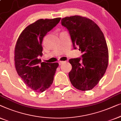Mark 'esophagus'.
<instances>
[{
	"instance_id": "34e87169",
	"label": "esophagus",
	"mask_w": 121,
	"mask_h": 121,
	"mask_svg": "<svg viewBox=\"0 0 121 121\" xmlns=\"http://www.w3.org/2000/svg\"><path fill=\"white\" fill-rule=\"evenodd\" d=\"M65 62H66V61H60L59 62V65H61L63 64L64 63H65Z\"/></svg>"
}]
</instances>
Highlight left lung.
<instances>
[{"instance_id":"1","label":"left lung","mask_w":121,"mask_h":121,"mask_svg":"<svg viewBox=\"0 0 121 121\" xmlns=\"http://www.w3.org/2000/svg\"><path fill=\"white\" fill-rule=\"evenodd\" d=\"M69 30L73 45L79 47L82 58L69 59L72 69L69 78L79 91L92 89L104 75L108 63V50L104 35L93 20L75 15L61 19Z\"/></svg>"}]
</instances>
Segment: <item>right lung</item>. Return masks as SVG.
Returning a JSON list of instances; mask_svg holds the SVG:
<instances>
[{
    "label": "right lung",
    "instance_id": "obj_1",
    "mask_svg": "<svg viewBox=\"0 0 121 121\" xmlns=\"http://www.w3.org/2000/svg\"><path fill=\"white\" fill-rule=\"evenodd\" d=\"M60 17L37 20L21 32L15 48V66L25 84L35 92L42 93L53 82L57 62H42V43L48 32L58 24Z\"/></svg>",
    "mask_w": 121,
    "mask_h": 121
}]
</instances>
